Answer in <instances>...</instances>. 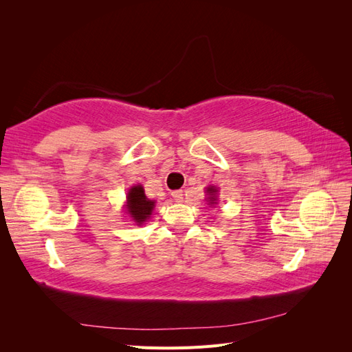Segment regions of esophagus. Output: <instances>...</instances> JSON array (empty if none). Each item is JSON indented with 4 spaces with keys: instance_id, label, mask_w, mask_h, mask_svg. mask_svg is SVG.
Here are the masks:
<instances>
[{
    "instance_id": "1",
    "label": "esophagus",
    "mask_w": 352,
    "mask_h": 352,
    "mask_svg": "<svg viewBox=\"0 0 352 352\" xmlns=\"http://www.w3.org/2000/svg\"><path fill=\"white\" fill-rule=\"evenodd\" d=\"M172 197H173V199L176 201V202H180L184 199V192L180 189H177V190H173L172 192Z\"/></svg>"
}]
</instances>
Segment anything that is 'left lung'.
Instances as JSON below:
<instances>
[{
    "label": "left lung",
    "instance_id": "obj_1",
    "mask_svg": "<svg viewBox=\"0 0 352 352\" xmlns=\"http://www.w3.org/2000/svg\"><path fill=\"white\" fill-rule=\"evenodd\" d=\"M207 202L210 206H216L217 204V189L214 186H208L207 188Z\"/></svg>",
    "mask_w": 352,
    "mask_h": 352
}]
</instances>
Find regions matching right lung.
Listing matches in <instances>:
<instances>
[{"label":"right lung","mask_w":352,"mask_h":352,"mask_svg":"<svg viewBox=\"0 0 352 352\" xmlns=\"http://www.w3.org/2000/svg\"><path fill=\"white\" fill-rule=\"evenodd\" d=\"M154 207L155 201L146 198L142 185H135L129 189L126 195V211L138 226L151 217Z\"/></svg>","instance_id":"add662e5"}]
</instances>
